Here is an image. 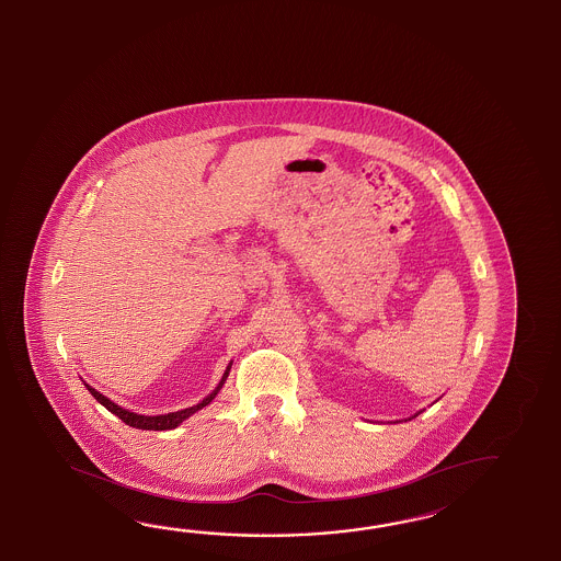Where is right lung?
I'll return each mask as SVG.
<instances>
[{
	"label": "right lung",
	"instance_id": "add662e5",
	"mask_svg": "<svg viewBox=\"0 0 561 561\" xmlns=\"http://www.w3.org/2000/svg\"><path fill=\"white\" fill-rule=\"evenodd\" d=\"M232 364V363H231ZM231 364L227 366V370L222 374V378H220L219 386L210 392L203 402H198L197 407L185 408V410H179V412H169V414H159V416H144V414H135V412H129V410H125V408L117 407L115 402H111L107 396L100 394L95 388H91V386L85 385L91 396L103 404V407L110 410L111 414H115V416L122 417L123 422L127 424V426H131V428L139 430H173L183 422V420H187L188 416H193L197 410L201 408L207 407L213 402V398L219 394L220 388L225 385V380H227V376H229V370H231Z\"/></svg>",
	"mask_w": 561,
	"mask_h": 561
}]
</instances>
